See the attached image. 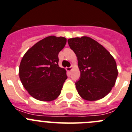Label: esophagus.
<instances>
[{
	"label": "esophagus",
	"mask_w": 132,
	"mask_h": 132,
	"mask_svg": "<svg viewBox=\"0 0 132 132\" xmlns=\"http://www.w3.org/2000/svg\"><path fill=\"white\" fill-rule=\"evenodd\" d=\"M67 71H68V72H71V71H72V67H67Z\"/></svg>",
	"instance_id": "obj_1"
}]
</instances>
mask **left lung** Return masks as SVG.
<instances>
[{
  "mask_svg": "<svg viewBox=\"0 0 132 132\" xmlns=\"http://www.w3.org/2000/svg\"><path fill=\"white\" fill-rule=\"evenodd\" d=\"M68 44L78 58L80 77L75 85L80 96L89 101L106 96L115 86L118 76L113 57L91 37L71 38Z\"/></svg>",
  "mask_w": 132,
  "mask_h": 132,
  "instance_id": "8db88e82",
  "label": "left lung"
}]
</instances>
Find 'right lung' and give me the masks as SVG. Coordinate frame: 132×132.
I'll list each match as a JSON object with an SVG mask.
<instances>
[{
    "label": "right lung",
    "instance_id": "right-lung-1",
    "mask_svg": "<svg viewBox=\"0 0 132 132\" xmlns=\"http://www.w3.org/2000/svg\"><path fill=\"white\" fill-rule=\"evenodd\" d=\"M67 43L65 37L48 36L25 53L19 66V78L30 95L41 101H52L61 93L66 71L58 65V54Z\"/></svg>",
    "mask_w": 132,
    "mask_h": 132
}]
</instances>
